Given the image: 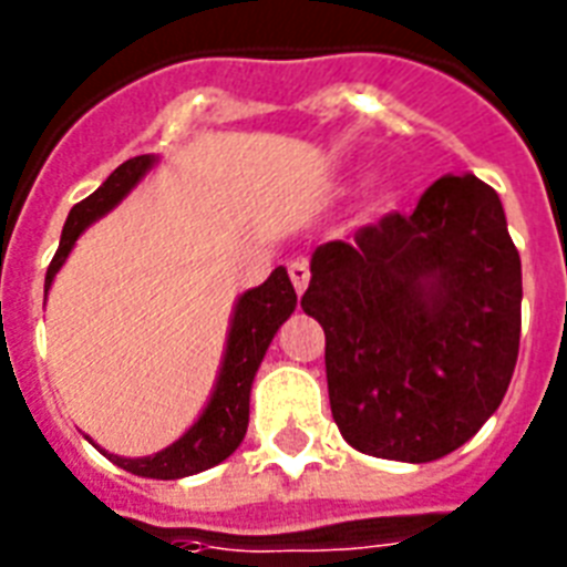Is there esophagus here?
Instances as JSON below:
<instances>
[{"instance_id":"1","label":"esophagus","mask_w":567,"mask_h":567,"mask_svg":"<svg viewBox=\"0 0 567 567\" xmlns=\"http://www.w3.org/2000/svg\"><path fill=\"white\" fill-rule=\"evenodd\" d=\"M288 274H291V282L293 288H297V293H302L306 288H309L311 274H309V261H306V258H293L291 265H288Z\"/></svg>"}]
</instances>
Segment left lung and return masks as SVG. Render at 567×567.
Wrapping results in <instances>:
<instances>
[{"instance_id":"8db88e82","label":"left lung","mask_w":567,"mask_h":567,"mask_svg":"<svg viewBox=\"0 0 567 567\" xmlns=\"http://www.w3.org/2000/svg\"><path fill=\"white\" fill-rule=\"evenodd\" d=\"M302 311L327 332L329 405L350 447L435 462L501 405L520 341V256L501 196L441 176L409 217L311 252Z\"/></svg>"}]
</instances>
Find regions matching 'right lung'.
I'll use <instances>...</instances> for the list:
<instances>
[{"label": "right lung", "instance_id": "obj_1", "mask_svg": "<svg viewBox=\"0 0 567 567\" xmlns=\"http://www.w3.org/2000/svg\"><path fill=\"white\" fill-rule=\"evenodd\" d=\"M155 164H158L155 155L128 158L87 199L70 208L64 231H61V244H58L55 258L47 270V285H43L47 293L55 282V274L64 267L66 256L73 252L75 240L82 238V231L109 212H114L141 185V179L153 171ZM293 309H297V291L288 279V270L276 267L274 274L267 276L265 285L249 288L235 300L214 391L203 414L190 423L185 435L173 441L171 447L153 453V456L126 458L105 453V450H100V453H105L114 465L128 471V474L150 476V480H182V476H194L199 471L220 465L223 458H229L240 447V441L247 435L252 379H256L267 347L285 320L291 318Z\"/></svg>", "mask_w": 567, "mask_h": 567}]
</instances>
